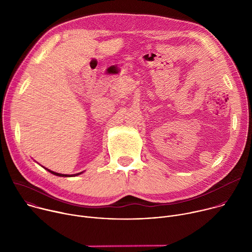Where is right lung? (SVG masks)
Segmentation results:
<instances>
[{
	"label": "right lung",
	"mask_w": 252,
	"mask_h": 252,
	"mask_svg": "<svg viewBox=\"0 0 252 252\" xmlns=\"http://www.w3.org/2000/svg\"><path fill=\"white\" fill-rule=\"evenodd\" d=\"M44 167V166H43ZM45 169H47L49 172H51V173H53V174H55V175H58V176H63V177H70V176H77V175H79V174H81V173H83V172H80V173H76V174H63V173H58V172H55V171H53V170H50V169H48L47 167H44Z\"/></svg>",
	"instance_id": "obj_1"
}]
</instances>
